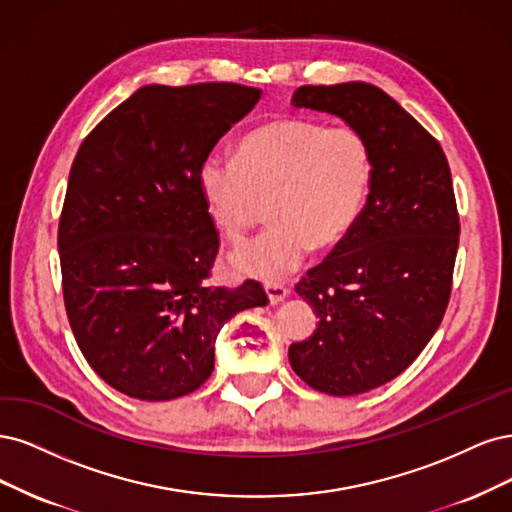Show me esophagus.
<instances>
[{
	"label": "esophagus",
	"instance_id": "obj_1",
	"mask_svg": "<svg viewBox=\"0 0 512 512\" xmlns=\"http://www.w3.org/2000/svg\"><path fill=\"white\" fill-rule=\"evenodd\" d=\"M266 293H268V298H270L272 304H278L289 295V287L280 285V283H266Z\"/></svg>",
	"mask_w": 512,
	"mask_h": 512
}]
</instances>
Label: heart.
I'll use <instances>...</instances> for the list:
<instances>
[{"label": "heart", "mask_w": 512, "mask_h": 512, "mask_svg": "<svg viewBox=\"0 0 512 512\" xmlns=\"http://www.w3.org/2000/svg\"><path fill=\"white\" fill-rule=\"evenodd\" d=\"M372 185V153L353 127L278 119L246 134L236 161L210 155L200 187L210 217L240 242L270 202L272 225L232 253V266L259 280H280L306 255L349 236Z\"/></svg>", "instance_id": "heart-1"}]
</instances>
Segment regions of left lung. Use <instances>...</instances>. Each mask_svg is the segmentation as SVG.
Wrapping results in <instances>:
<instances>
[{
	"instance_id": "8db88e82",
	"label": "left lung",
	"mask_w": 512,
	"mask_h": 512,
	"mask_svg": "<svg viewBox=\"0 0 512 512\" xmlns=\"http://www.w3.org/2000/svg\"><path fill=\"white\" fill-rule=\"evenodd\" d=\"M291 104L357 129L372 185L353 232L295 285L319 323L289 361L312 389L366 393L419 357L447 310L459 244L451 170L438 140L368 82L306 85Z\"/></svg>"
}]
</instances>
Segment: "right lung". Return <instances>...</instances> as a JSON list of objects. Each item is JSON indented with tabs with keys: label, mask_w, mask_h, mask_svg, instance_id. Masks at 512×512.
Instances as JSON below:
<instances>
[{
	"label": "right lung",
	"mask_w": 512,
	"mask_h": 512,
	"mask_svg": "<svg viewBox=\"0 0 512 512\" xmlns=\"http://www.w3.org/2000/svg\"><path fill=\"white\" fill-rule=\"evenodd\" d=\"M259 97L236 82L146 85L78 148L57 234L65 312L89 366L129 398L204 385L221 327L268 304L257 280L206 285L219 232L200 187L204 159Z\"/></svg>",
	"instance_id": "obj_1"
}]
</instances>
